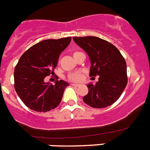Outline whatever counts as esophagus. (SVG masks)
Segmentation results:
<instances>
[{
    "label": "esophagus",
    "mask_w": 150,
    "mask_h": 150,
    "mask_svg": "<svg viewBox=\"0 0 150 150\" xmlns=\"http://www.w3.org/2000/svg\"><path fill=\"white\" fill-rule=\"evenodd\" d=\"M71 85H72L73 86H75V87H78V86H80L79 84H74V83H72Z\"/></svg>",
    "instance_id": "34e87169"
}]
</instances>
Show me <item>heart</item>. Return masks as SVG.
Instances as JSON below:
<instances>
[{"mask_svg": "<svg viewBox=\"0 0 150 150\" xmlns=\"http://www.w3.org/2000/svg\"><path fill=\"white\" fill-rule=\"evenodd\" d=\"M79 53H80V52H74L73 55L74 57L76 56V55H78ZM83 78V74L80 71H75V72H71L67 74V79L70 80L71 82H79L81 81Z\"/></svg>", "mask_w": 150, "mask_h": 150, "instance_id": "obj_1", "label": "heart"}]
</instances>
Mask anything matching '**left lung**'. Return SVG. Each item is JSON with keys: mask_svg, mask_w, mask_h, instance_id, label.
Returning <instances> with one entry per match:
<instances>
[{"mask_svg": "<svg viewBox=\"0 0 150 150\" xmlns=\"http://www.w3.org/2000/svg\"><path fill=\"white\" fill-rule=\"evenodd\" d=\"M73 39L89 56V76H99L95 85H87L88 92L83 97V101L94 108L109 107L120 98L128 83L124 57L114 45L105 40L93 36Z\"/></svg>", "mask_w": 150, "mask_h": 150, "instance_id": "obj_1", "label": "left lung"}]
</instances>
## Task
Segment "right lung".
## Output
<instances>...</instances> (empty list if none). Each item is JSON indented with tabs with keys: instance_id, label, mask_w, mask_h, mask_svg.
<instances>
[{
	"instance_id": "add662e5",
	"label": "right lung",
	"mask_w": 150,
	"mask_h": 150,
	"mask_svg": "<svg viewBox=\"0 0 150 150\" xmlns=\"http://www.w3.org/2000/svg\"><path fill=\"white\" fill-rule=\"evenodd\" d=\"M71 40V37L45 40L30 47L20 57L14 70V87L22 101L30 110L47 112L62 101L68 83L61 79L50 85L44 83V79L53 75L59 55Z\"/></svg>"
}]
</instances>
